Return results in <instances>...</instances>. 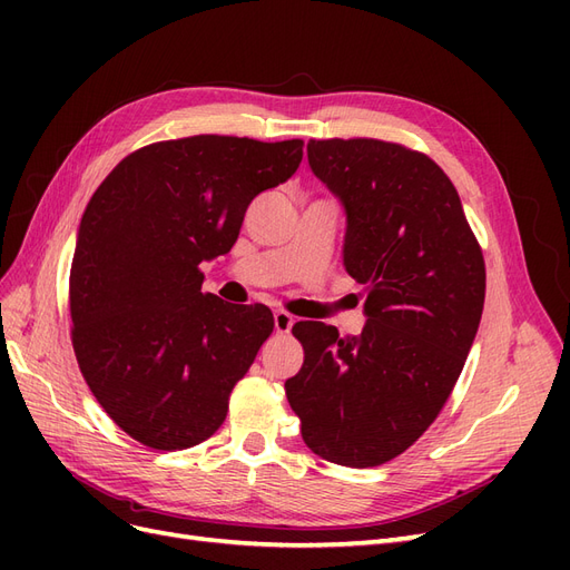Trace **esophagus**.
<instances>
[{
  "label": "esophagus",
  "instance_id": "obj_1",
  "mask_svg": "<svg viewBox=\"0 0 570 570\" xmlns=\"http://www.w3.org/2000/svg\"><path fill=\"white\" fill-rule=\"evenodd\" d=\"M273 323H275V333H289L292 325H295V318H292L283 308L273 314Z\"/></svg>",
  "mask_w": 570,
  "mask_h": 570
}]
</instances>
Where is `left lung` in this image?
<instances>
[{
	"label": "left lung",
	"mask_w": 570,
	"mask_h": 570,
	"mask_svg": "<svg viewBox=\"0 0 570 570\" xmlns=\"http://www.w3.org/2000/svg\"><path fill=\"white\" fill-rule=\"evenodd\" d=\"M308 166L347 214L344 268L366 285V327L299 321L304 364L285 383L308 450L350 469L416 442L459 381L485 304V258L456 187L396 142L308 140Z\"/></svg>",
	"instance_id": "1"
}]
</instances>
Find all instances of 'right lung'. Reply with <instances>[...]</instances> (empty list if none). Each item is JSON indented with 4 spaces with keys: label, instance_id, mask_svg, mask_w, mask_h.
Returning a JSON list of instances; mask_svg holds the SVG:
<instances>
[{
    "label": "right lung",
    "instance_id": "right-lung-1",
    "mask_svg": "<svg viewBox=\"0 0 570 570\" xmlns=\"http://www.w3.org/2000/svg\"><path fill=\"white\" fill-rule=\"evenodd\" d=\"M302 147L233 135L154 142L97 187L68 283L71 340L85 383L132 440L187 450L226 421L273 314L202 292L199 264L230 252L252 199L295 174Z\"/></svg>",
    "mask_w": 570,
    "mask_h": 570
}]
</instances>
